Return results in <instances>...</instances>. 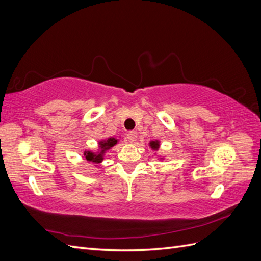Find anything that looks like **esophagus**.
<instances>
[{
	"instance_id": "esophagus-1",
	"label": "esophagus",
	"mask_w": 261,
	"mask_h": 261,
	"mask_svg": "<svg viewBox=\"0 0 261 261\" xmlns=\"http://www.w3.org/2000/svg\"><path fill=\"white\" fill-rule=\"evenodd\" d=\"M126 138L129 141V143H135L137 139V133L136 132H128L127 135H126Z\"/></svg>"
}]
</instances>
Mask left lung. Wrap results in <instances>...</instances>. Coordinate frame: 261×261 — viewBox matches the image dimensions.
<instances>
[{"label": "left lung", "instance_id": "obj_1", "mask_svg": "<svg viewBox=\"0 0 261 261\" xmlns=\"http://www.w3.org/2000/svg\"><path fill=\"white\" fill-rule=\"evenodd\" d=\"M150 146H151V148L153 149H156L159 148V143H158V141H151V143H150Z\"/></svg>", "mask_w": 261, "mask_h": 261}]
</instances>
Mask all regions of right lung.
Instances as JSON below:
<instances>
[{
	"label": "right lung",
	"mask_w": 261,
	"mask_h": 261,
	"mask_svg": "<svg viewBox=\"0 0 261 261\" xmlns=\"http://www.w3.org/2000/svg\"><path fill=\"white\" fill-rule=\"evenodd\" d=\"M116 143H117V139H115V138H113V137H112V138H109L108 140L101 141V143H100V146H101V149H102L101 152L98 153V154L92 153V152H90V151L85 152L86 159L88 160V161H92V162H94V163H100V162L102 161V153L105 152V150L113 147Z\"/></svg>",
	"instance_id": "right-lung-1"
}]
</instances>
